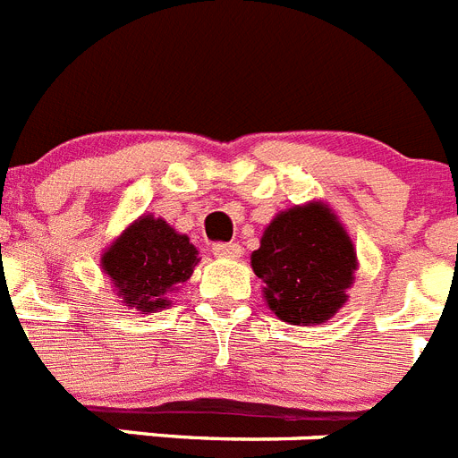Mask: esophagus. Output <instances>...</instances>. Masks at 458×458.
<instances>
[{
    "label": "esophagus",
    "instance_id": "obj_1",
    "mask_svg": "<svg viewBox=\"0 0 458 458\" xmlns=\"http://www.w3.org/2000/svg\"><path fill=\"white\" fill-rule=\"evenodd\" d=\"M213 255L222 257V259H236V257H241V245L238 243H215Z\"/></svg>",
    "mask_w": 458,
    "mask_h": 458
}]
</instances>
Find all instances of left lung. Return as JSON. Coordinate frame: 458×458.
I'll use <instances>...</instances> for the list:
<instances>
[{"mask_svg":"<svg viewBox=\"0 0 458 458\" xmlns=\"http://www.w3.org/2000/svg\"><path fill=\"white\" fill-rule=\"evenodd\" d=\"M252 268L267 287L268 308L289 324H319L345 303L357 257L329 208L308 203L268 225Z\"/></svg>","mask_w":458,"mask_h":458,"instance_id":"8db88e82","label":"left lung"}]
</instances>
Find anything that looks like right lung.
I'll list each match as a JSON object with an SVG mask.
<instances>
[{
    "mask_svg": "<svg viewBox=\"0 0 458 458\" xmlns=\"http://www.w3.org/2000/svg\"><path fill=\"white\" fill-rule=\"evenodd\" d=\"M197 248L152 215L140 217L101 257V267L120 289L124 303L150 312L169 301L164 294L191 276Z\"/></svg>",
    "mask_w": 458,
    "mask_h": 458,
    "instance_id": "obj_1",
    "label": "right lung"
}]
</instances>
